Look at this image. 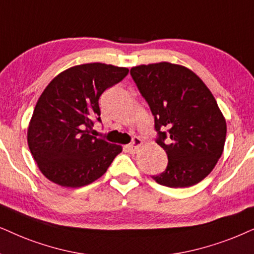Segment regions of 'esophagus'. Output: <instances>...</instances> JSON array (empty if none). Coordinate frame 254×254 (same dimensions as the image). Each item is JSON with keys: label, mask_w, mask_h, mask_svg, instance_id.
Instances as JSON below:
<instances>
[{"label": "esophagus", "mask_w": 254, "mask_h": 254, "mask_svg": "<svg viewBox=\"0 0 254 254\" xmlns=\"http://www.w3.org/2000/svg\"><path fill=\"white\" fill-rule=\"evenodd\" d=\"M141 144H143V140H141L140 138L134 137L132 141H131V144L127 145V151L130 152V153H134V152H137L138 150H139Z\"/></svg>", "instance_id": "1"}]
</instances>
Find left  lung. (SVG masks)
Returning a JSON list of instances; mask_svg holds the SVG:
<instances>
[{
    "label": "left lung",
    "mask_w": 254,
    "mask_h": 254,
    "mask_svg": "<svg viewBox=\"0 0 254 254\" xmlns=\"http://www.w3.org/2000/svg\"><path fill=\"white\" fill-rule=\"evenodd\" d=\"M130 74L154 116L155 141L168 157L166 170L152 178L171 188L198 184L224 148L226 123L215 97L200 77L180 65H140Z\"/></svg>",
    "instance_id": "left-lung-1"
}]
</instances>
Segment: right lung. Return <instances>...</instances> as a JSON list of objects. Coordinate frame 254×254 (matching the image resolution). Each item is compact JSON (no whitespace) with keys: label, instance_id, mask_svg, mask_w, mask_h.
I'll list each match as a JSON object with an SVG mask.
<instances>
[{"label":"right lung","instance_id":"1","mask_svg":"<svg viewBox=\"0 0 254 254\" xmlns=\"http://www.w3.org/2000/svg\"><path fill=\"white\" fill-rule=\"evenodd\" d=\"M129 73L124 67L93 63L57 75L36 104L28 129L30 152L54 184L77 188L106 173L122 146L94 137L101 122L100 96Z\"/></svg>","mask_w":254,"mask_h":254}]
</instances>
